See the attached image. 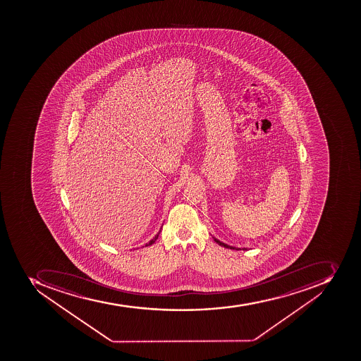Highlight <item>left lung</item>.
<instances>
[{
    "instance_id": "8db88e82",
    "label": "left lung",
    "mask_w": 361,
    "mask_h": 361,
    "mask_svg": "<svg viewBox=\"0 0 361 361\" xmlns=\"http://www.w3.org/2000/svg\"><path fill=\"white\" fill-rule=\"evenodd\" d=\"M214 242L218 243V244L220 245V246H222V247L229 248V250H240V248L233 247V246L224 244V243L220 242V240H218L216 238H214ZM243 250H246V248H243Z\"/></svg>"
}]
</instances>
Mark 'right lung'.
<instances>
[{
  "label": "right lung",
  "mask_w": 361,
  "mask_h": 361,
  "mask_svg": "<svg viewBox=\"0 0 361 361\" xmlns=\"http://www.w3.org/2000/svg\"><path fill=\"white\" fill-rule=\"evenodd\" d=\"M159 233H159H157L156 235H154V238L151 239L150 242L147 243V244H145V247H147V246H150V245L154 244V243L156 242L157 239H158V235H159Z\"/></svg>",
  "instance_id": "obj_1"
}]
</instances>
